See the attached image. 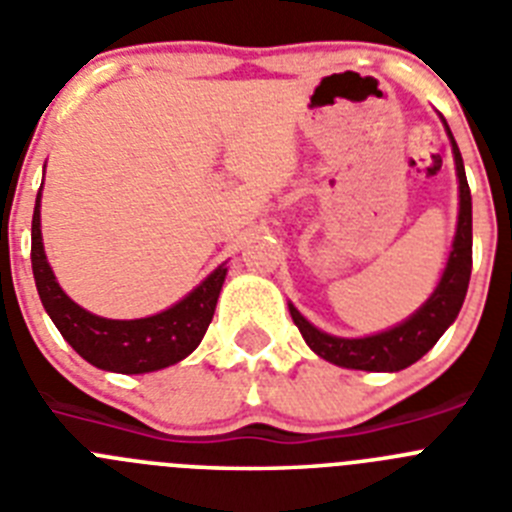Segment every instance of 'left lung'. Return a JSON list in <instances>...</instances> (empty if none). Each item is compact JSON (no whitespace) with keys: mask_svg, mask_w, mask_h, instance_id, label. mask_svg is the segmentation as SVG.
<instances>
[{"mask_svg":"<svg viewBox=\"0 0 512 512\" xmlns=\"http://www.w3.org/2000/svg\"><path fill=\"white\" fill-rule=\"evenodd\" d=\"M446 133L451 138L456 176H459V223H456L449 264H446L436 292L405 323L366 338L328 336L312 323H307L295 305H289V315L300 328L302 338L320 359L343 366V369H359V372H400L423 359L459 315L464 297H467L469 277H472V192H469L464 161H461L459 146H456L449 125H446Z\"/></svg>","mask_w":512,"mask_h":512,"instance_id":"8db88e82","label":"left lung"}]
</instances>
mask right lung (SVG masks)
I'll use <instances>...</instances> for the list:
<instances>
[{"mask_svg":"<svg viewBox=\"0 0 512 512\" xmlns=\"http://www.w3.org/2000/svg\"><path fill=\"white\" fill-rule=\"evenodd\" d=\"M30 259H33V277L40 302L56 328L61 330V336L69 341V346L81 359H87L89 364L104 372L117 374L158 372L187 359L210 328L217 297L228 274L225 266H217L184 300L151 318H99L76 305L53 277V269L43 251V235H40V194L33 212Z\"/></svg>","mask_w":512,"mask_h":512,"instance_id":"add662e5","label":"right lung"}]
</instances>
